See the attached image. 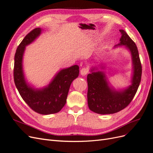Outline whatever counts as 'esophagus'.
<instances>
[{"label":"esophagus","instance_id":"esophagus-1","mask_svg":"<svg viewBox=\"0 0 153 153\" xmlns=\"http://www.w3.org/2000/svg\"><path fill=\"white\" fill-rule=\"evenodd\" d=\"M88 73H89V69H88V68H82L80 70V74L82 76L86 75Z\"/></svg>","mask_w":153,"mask_h":153}]
</instances>
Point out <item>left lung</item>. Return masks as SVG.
<instances>
[{"label": "left lung", "mask_w": 153, "mask_h": 153, "mask_svg": "<svg viewBox=\"0 0 153 153\" xmlns=\"http://www.w3.org/2000/svg\"><path fill=\"white\" fill-rule=\"evenodd\" d=\"M119 44L115 46H124L131 53L133 63V75L131 84L123 89L116 90L111 85L103 71L98 68H92L88 74L87 102L89 108L92 112L100 114H111L122 110L130 103L135 96L142 76V65L138 51L134 41L124 30ZM100 68L103 69L101 66Z\"/></svg>", "instance_id": "8db88e82"}]
</instances>
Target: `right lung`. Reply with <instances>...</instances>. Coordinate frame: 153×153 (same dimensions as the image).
<instances>
[{
    "label": "right lung",
    "instance_id": "1",
    "mask_svg": "<svg viewBox=\"0 0 153 153\" xmlns=\"http://www.w3.org/2000/svg\"><path fill=\"white\" fill-rule=\"evenodd\" d=\"M42 29L36 28L27 34L18 46L14 64V80L19 93L31 109L43 115L59 112L66 103L69 87L79 75V67L74 65L60 70L49 84L37 89L27 82L23 69V56L26 46L38 38Z\"/></svg>",
    "mask_w": 153,
    "mask_h": 153
}]
</instances>
